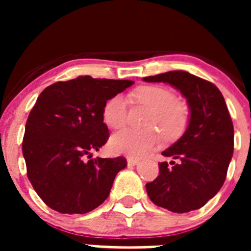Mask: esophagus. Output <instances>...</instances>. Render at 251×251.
<instances>
[{
	"label": "esophagus",
	"mask_w": 251,
	"mask_h": 251,
	"mask_svg": "<svg viewBox=\"0 0 251 251\" xmlns=\"http://www.w3.org/2000/svg\"><path fill=\"white\" fill-rule=\"evenodd\" d=\"M127 163L128 166H137L139 163V159H136V158H128L127 159Z\"/></svg>",
	"instance_id": "esophagus-1"
}]
</instances>
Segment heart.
<instances>
[{"instance_id":"b5f03b06","label":"heart","mask_w":251,"mask_h":251,"mask_svg":"<svg viewBox=\"0 0 251 251\" xmlns=\"http://www.w3.org/2000/svg\"><path fill=\"white\" fill-rule=\"evenodd\" d=\"M133 100L151 109L147 126L142 130L122 129L109 139V148L115 154L129 157L145 156L161 142V133L153 127L161 128L165 136L175 139L185 132L188 123V109L170 89L158 85L141 86L132 94ZM127 118V104L123 95L117 94L106 100L103 106V121L109 128H121Z\"/></svg>"}]
</instances>
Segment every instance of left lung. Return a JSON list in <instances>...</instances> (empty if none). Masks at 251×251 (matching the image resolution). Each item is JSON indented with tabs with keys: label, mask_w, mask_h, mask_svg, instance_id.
<instances>
[{
	"label": "left lung",
	"mask_w": 251,
	"mask_h": 251,
	"mask_svg": "<svg viewBox=\"0 0 251 251\" xmlns=\"http://www.w3.org/2000/svg\"><path fill=\"white\" fill-rule=\"evenodd\" d=\"M167 83L187 99L190 122L183 136L162 152L159 175L147 183L153 203L183 214L202 207L225 182L234 152V126L223 94L215 84L182 70L143 79Z\"/></svg>",
	"instance_id": "left-lung-1"
}]
</instances>
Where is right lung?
Here are the masks:
<instances>
[{
  "instance_id": "1",
  "label": "right lung",
  "mask_w": 251,
  "mask_h": 251,
  "mask_svg": "<svg viewBox=\"0 0 251 251\" xmlns=\"http://www.w3.org/2000/svg\"><path fill=\"white\" fill-rule=\"evenodd\" d=\"M132 80L89 75L45 88L28 114L22 142L27 177L40 199L61 214H86L106 200L127 159L92 158L109 138L103 106Z\"/></svg>"
}]
</instances>
